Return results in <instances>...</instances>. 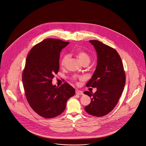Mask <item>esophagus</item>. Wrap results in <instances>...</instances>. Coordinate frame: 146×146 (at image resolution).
Returning a JSON list of instances; mask_svg holds the SVG:
<instances>
[{"label":"esophagus","mask_w":146,"mask_h":146,"mask_svg":"<svg viewBox=\"0 0 146 146\" xmlns=\"http://www.w3.org/2000/svg\"><path fill=\"white\" fill-rule=\"evenodd\" d=\"M76 94L80 95H83V91L78 90H76Z\"/></svg>","instance_id":"34e87169"}]
</instances>
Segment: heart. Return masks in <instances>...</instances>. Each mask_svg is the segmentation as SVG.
<instances>
[{
    "mask_svg": "<svg viewBox=\"0 0 146 146\" xmlns=\"http://www.w3.org/2000/svg\"><path fill=\"white\" fill-rule=\"evenodd\" d=\"M76 55L78 56L79 60L82 63L88 62L89 63L90 62V57L89 55L84 50H78L76 51ZM69 55L64 54L62 56L61 60V64L62 66H64L69 58Z\"/></svg>",
    "mask_w": 146,
    "mask_h": 146,
    "instance_id": "1",
    "label": "heart"
}]
</instances>
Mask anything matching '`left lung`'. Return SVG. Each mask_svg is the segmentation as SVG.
<instances>
[{
  "label": "left lung",
  "instance_id": "obj_1",
  "mask_svg": "<svg viewBox=\"0 0 146 146\" xmlns=\"http://www.w3.org/2000/svg\"><path fill=\"white\" fill-rule=\"evenodd\" d=\"M89 42L97 53V66L86 86L96 88L97 91L84 92L91 98L90 104L84 109L88 114L99 117L115 107L124 90L126 77L121 58L115 49L98 40Z\"/></svg>",
  "mask_w": 146,
  "mask_h": 146
}]
</instances>
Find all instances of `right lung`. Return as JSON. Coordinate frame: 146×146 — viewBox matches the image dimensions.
Listing matches in <instances>:
<instances>
[{"instance_id": "obj_1", "label": "right lung", "mask_w": 146, "mask_h": 146, "mask_svg": "<svg viewBox=\"0 0 146 146\" xmlns=\"http://www.w3.org/2000/svg\"><path fill=\"white\" fill-rule=\"evenodd\" d=\"M70 42L46 39L34 46L26 58L22 82L27 100L38 114L52 118L64 111L74 89L67 83L53 85L52 79L59 70L60 52Z\"/></svg>"}]
</instances>
